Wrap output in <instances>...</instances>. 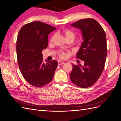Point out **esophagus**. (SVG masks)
Here are the masks:
<instances>
[{"mask_svg":"<svg viewBox=\"0 0 121 121\" xmlns=\"http://www.w3.org/2000/svg\"><path fill=\"white\" fill-rule=\"evenodd\" d=\"M58 65H63V64H65V62H63V61H58Z\"/></svg>","mask_w":121,"mask_h":121,"instance_id":"1","label":"esophagus"}]
</instances>
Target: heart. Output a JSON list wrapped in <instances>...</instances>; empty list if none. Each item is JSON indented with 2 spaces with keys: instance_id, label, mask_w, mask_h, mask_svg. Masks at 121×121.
Returning a JSON list of instances; mask_svg holds the SVG:
<instances>
[{
  "instance_id": "heart-1",
  "label": "heart",
  "mask_w": 121,
  "mask_h": 121,
  "mask_svg": "<svg viewBox=\"0 0 121 121\" xmlns=\"http://www.w3.org/2000/svg\"><path fill=\"white\" fill-rule=\"evenodd\" d=\"M63 33L65 36V37L66 39L69 37H73L74 38L75 37V34H74V33L73 32H72L69 30H66V29L64 30H63ZM54 37H55V35H53V36L51 37L50 39L51 42H52L53 40ZM59 56L61 58L65 59L68 56V53L64 52V51H61V52H60V53H59Z\"/></svg>"
}]
</instances>
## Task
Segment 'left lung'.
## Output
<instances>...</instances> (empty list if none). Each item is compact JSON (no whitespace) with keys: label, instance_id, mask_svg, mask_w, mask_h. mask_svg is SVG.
<instances>
[{"label":"left lung","instance_id":"8db88e82","mask_svg":"<svg viewBox=\"0 0 121 121\" xmlns=\"http://www.w3.org/2000/svg\"><path fill=\"white\" fill-rule=\"evenodd\" d=\"M71 25L82 31L84 41L76 56L84 65L72 64L70 78L76 86L87 88L96 83L104 71L107 55L106 33L93 19H82Z\"/></svg>","mask_w":121,"mask_h":121}]
</instances>
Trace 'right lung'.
<instances>
[{
  "mask_svg": "<svg viewBox=\"0 0 121 121\" xmlns=\"http://www.w3.org/2000/svg\"><path fill=\"white\" fill-rule=\"evenodd\" d=\"M56 29L48 24L35 21L23 25L18 34V65L24 79L35 87H43L50 83L58 66L56 60L43 62L42 53L48 46V35Z\"/></svg>",
  "mask_w": 121,
  "mask_h": 121,
  "instance_id": "add662e5",
  "label": "right lung"
}]
</instances>
